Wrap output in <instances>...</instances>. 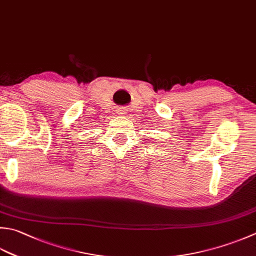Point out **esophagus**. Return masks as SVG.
Segmentation results:
<instances>
[{
  "label": "esophagus",
  "instance_id": "obj_1",
  "mask_svg": "<svg viewBox=\"0 0 256 256\" xmlns=\"http://www.w3.org/2000/svg\"><path fill=\"white\" fill-rule=\"evenodd\" d=\"M121 114H122V113H121Z\"/></svg>",
  "mask_w": 256,
  "mask_h": 256
}]
</instances>
